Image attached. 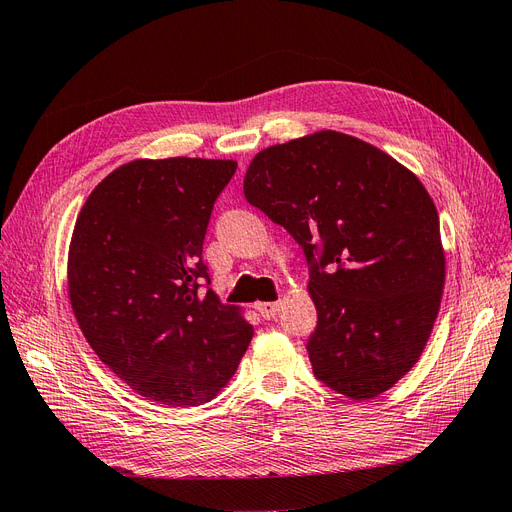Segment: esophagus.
Returning <instances> with one entry per match:
<instances>
[{
	"instance_id": "obj_1",
	"label": "esophagus",
	"mask_w": 512,
	"mask_h": 512,
	"mask_svg": "<svg viewBox=\"0 0 512 512\" xmlns=\"http://www.w3.org/2000/svg\"><path fill=\"white\" fill-rule=\"evenodd\" d=\"M282 303L275 301V303H256V312L265 318V320H273L277 314H280Z\"/></svg>"
}]
</instances>
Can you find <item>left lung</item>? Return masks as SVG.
<instances>
[{
  "label": "left lung",
  "instance_id": "1",
  "mask_svg": "<svg viewBox=\"0 0 512 512\" xmlns=\"http://www.w3.org/2000/svg\"><path fill=\"white\" fill-rule=\"evenodd\" d=\"M243 194L305 254L314 376L352 399L391 389L421 356L442 299L440 220L423 183L378 147L324 130L262 149Z\"/></svg>",
  "mask_w": 512,
  "mask_h": 512
}]
</instances>
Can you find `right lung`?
Listing matches in <instances>:
<instances>
[{
    "label": "right lung",
    "mask_w": 512,
    "mask_h": 512,
    "mask_svg": "<svg viewBox=\"0 0 512 512\" xmlns=\"http://www.w3.org/2000/svg\"><path fill=\"white\" fill-rule=\"evenodd\" d=\"M232 160H134L89 194L72 232L68 292L100 361L136 393L203 406L254 329L209 288L203 243Z\"/></svg>",
    "instance_id": "obj_1"
}]
</instances>
